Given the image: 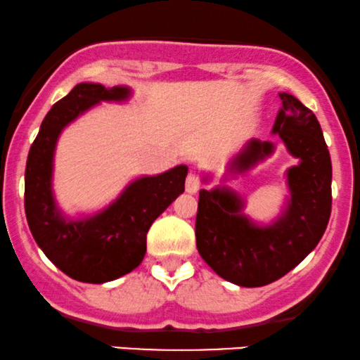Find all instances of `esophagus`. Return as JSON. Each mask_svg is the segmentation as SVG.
Wrapping results in <instances>:
<instances>
[{"label":"esophagus","mask_w":360,"mask_h":360,"mask_svg":"<svg viewBox=\"0 0 360 360\" xmlns=\"http://www.w3.org/2000/svg\"><path fill=\"white\" fill-rule=\"evenodd\" d=\"M185 187H187L188 193H197L198 190L202 188L200 175H198L197 172H190L188 176H187V184H185Z\"/></svg>","instance_id":"esophagus-1"}]
</instances>
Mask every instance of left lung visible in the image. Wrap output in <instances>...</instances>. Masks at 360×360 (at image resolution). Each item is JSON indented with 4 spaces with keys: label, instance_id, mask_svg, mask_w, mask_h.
Segmentation results:
<instances>
[{
    "label": "left lung",
    "instance_id": "left-lung-1",
    "mask_svg": "<svg viewBox=\"0 0 360 360\" xmlns=\"http://www.w3.org/2000/svg\"><path fill=\"white\" fill-rule=\"evenodd\" d=\"M282 108L274 123L299 165L287 170L290 198L270 225H257L243 214V200L229 187L200 190L195 238L202 259L225 281L262 287L283 277L316 248L332 208V163L316 115L295 96L281 93ZM274 153L272 141L250 140L230 173L247 172Z\"/></svg>",
    "mask_w": 360,
    "mask_h": 360
}]
</instances>
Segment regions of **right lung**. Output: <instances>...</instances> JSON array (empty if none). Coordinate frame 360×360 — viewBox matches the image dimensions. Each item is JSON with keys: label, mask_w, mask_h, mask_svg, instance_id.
<instances>
[{"label": "right lung", "mask_w": 360, "mask_h": 360, "mask_svg": "<svg viewBox=\"0 0 360 360\" xmlns=\"http://www.w3.org/2000/svg\"><path fill=\"white\" fill-rule=\"evenodd\" d=\"M130 95L128 86L79 83L44 117L26 160L25 212L31 233L44 255L79 282H110L139 267L146 252V232L185 190L188 168L179 165L133 180L95 215L66 219L56 207L51 179L58 136L100 101H125Z\"/></svg>", "instance_id": "obj_1"}]
</instances>
